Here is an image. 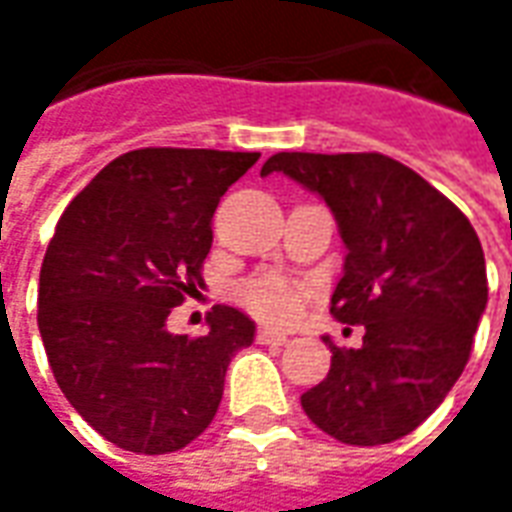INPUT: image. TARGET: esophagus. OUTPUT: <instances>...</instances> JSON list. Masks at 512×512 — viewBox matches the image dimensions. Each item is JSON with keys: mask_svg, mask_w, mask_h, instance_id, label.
Segmentation results:
<instances>
[{"mask_svg": "<svg viewBox=\"0 0 512 512\" xmlns=\"http://www.w3.org/2000/svg\"><path fill=\"white\" fill-rule=\"evenodd\" d=\"M257 341L271 343V346H282V343H288V332L271 330V327H260V330H257Z\"/></svg>", "mask_w": 512, "mask_h": 512, "instance_id": "obj_1", "label": "esophagus"}]
</instances>
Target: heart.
<instances>
[{
	"instance_id": "b5f03b06",
	"label": "heart",
	"mask_w": 512,
	"mask_h": 512,
	"mask_svg": "<svg viewBox=\"0 0 512 512\" xmlns=\"http://www.w3.org/2000/svg\"><path fill=\"white\" fill-rule=\"evenodd\" d=\"M241 305L252 316L274 324H291L305 310V288L280 274H260L241 285Z\"/></svg>"
}]
</instances>
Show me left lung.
<instances>
[{"instance_id": "obj_1", "label": "left lung", "mask_w": 512, "mask_h": 512, "mask_svg": "<svg viewBox=\"0 0 512 512\" xmlns=\"http://www.w3.org/2000/svg\"><path fill=\"white\" fill-rule=\"evenodd\" d=\"M271 171L332 210L346 260L330 313L366 327L360 349H338L324 335L330 374L302 393L307 418L349 446L405 438L471 355L488 305L477 232L438 188L380 152H277L260 174Z\"/></svg>"}]
</instances>
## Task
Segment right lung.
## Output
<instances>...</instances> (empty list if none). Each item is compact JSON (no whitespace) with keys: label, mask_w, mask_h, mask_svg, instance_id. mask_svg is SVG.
Listing matches in <instances>:
<instances>
[{"label":"right lung","mask_w":512,"mask_h":512,"mask_svg":"<svg viewBox=\"0 0 512 512\" xmlns=\"http://www.w3.org/2000/svg\"><path fill=\"white\" fill-rule=\"evenodd\" d=\"M257 152L149 146L116 157L57 221L38 282V330L60 391L102 438L169 455L219 410L255 321L216 305L202 338L166 327L202 285L213 213Z\"/></svg>","instance_id":"obj_1"}]
</instances>
